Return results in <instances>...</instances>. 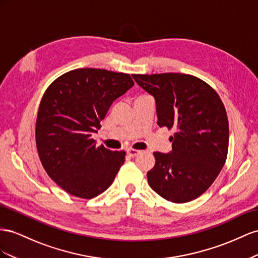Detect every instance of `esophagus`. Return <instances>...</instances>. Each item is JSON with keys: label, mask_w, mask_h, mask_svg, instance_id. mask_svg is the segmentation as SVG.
Masks as SVG:
<instances>
[{"label": "esophagus", "mask_w": 258, "mask_h": 258, "mask_svg": "<svg viewBox=\"0 0 258 258\" xmlns=\"http://www.w3.org/2000/svg\"><path fill=\"white\" fill-rule=\"evenodd\" d=\"M126 153L128 154L130 157L134 158V157H137L138 154L141 153V151H139V150H136V149H132V148H128V149H126Z\"/></svg>", "instance_id": "esophagus-1"}]
</instances>
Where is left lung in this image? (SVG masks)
<instances>
[{
	"label": "left lung",
	"mask_w": 258,
	"mask_h": 258,
	"mask_svg": "<svg viewBox=\"0 0 258 258\" xmlns=\"http://www.w3.org/2000/svg\"><path fill=\"white\" fill-rule=\"evenodd\" d=\"M156 100L158 125L176 130L172 150L154 152L147 173L149 186L174 203L192 201L222 171L229 144V124L218 94L194 76L182 73L133 75Z\"/></svg>",
	"instance_id": "left-lung-1"
}]
</instances>
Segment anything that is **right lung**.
<instances>
[{
	"label": "right lung",
	"instance_id": "1",
	"mask_svg": "<svg viewBox=\"0 0 258 258\" xmlns=\"http://www.w3.org/2000/svg\"><path fill=\"white\" fill-rule=\"evenodd\" d=\"M133 85L126 73L82 68L64 73L44 93L36 148L44 170L68 194L92 199L112 183L125 152L97 147L92 135L112 102Z\"/></svg>",
	"mask_w": 258,
	"mask_h": 258
}]
</instances>
